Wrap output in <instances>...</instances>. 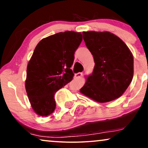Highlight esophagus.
Here are the masks:
<instances>
[{"label": "esophagus", "mask_w": 148, "mask_h": 148, "mask_svg": "<svg viewBox=\"0 0 148 148\" xmlns=\"http://www.w3.org/2000/svg\"><path fill=\"white\" fill-rule=\"evenodd\" d=\"M82 75V72H78V73H77V74H75V76H74V77H75V78H80Z\"/></svg>", "instance_id": "1"}]
</instances>
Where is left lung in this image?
Returning <instances> with one entry per match:
<instances>
[{"label": "left lung", "mask_w": 148, "mask_h": 148, "mask_svg": "<svg viewBox=\"0 0 148 148\" xmlns=\"http://www.w3.org/2000/svg\"><path fill=\"white\" fill-rule=\"evenodd\" d=\"M86 46L95 67L80 91L95 101L105 103L123 95L133 77V56L125 42L109 32H83Z\"/></svg>", "instance_id": "8db88e82"}]
</instances>
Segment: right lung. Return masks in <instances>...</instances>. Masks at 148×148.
<instances>
[{
  "mask_svg": "<svg viewBox=\"0 0 148 148\" xmlns=\"http://www.w3.org/2000/svg\"><path fill=\"white\" fill-rule=\"evenodd\" d=\"M82 40L80 32L66 31L41 40L27 67L25 90L36 114L47 116L56 108L55 93L74 77L70 68Z\"/></svg>",
  "mask_w": 148,
  "mask_h": 148,
  "instance_id": "obj_1",
  "label": "right lung"
}]
</instances>
